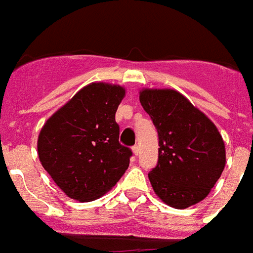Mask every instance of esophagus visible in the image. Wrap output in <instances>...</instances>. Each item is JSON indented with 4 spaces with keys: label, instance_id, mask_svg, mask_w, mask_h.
<instances>
[{
    "label": "esophagus",
    "instance_id": "obj_1",
    "mask_svg": "<svg viewBox=\"0 0 253 253\" xmlns=\"http://www.w3.org/2000/svg\"><path fill=\"white\" fill-rule=\"evenodd\" d=\"M132 152H133V154H135V156H139V154H140L139 145H133L132 146Z\"/></svg>",
    "mask_w": 253,
    "mask_h": 253
}]
</instances>
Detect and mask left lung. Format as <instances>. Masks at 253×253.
<instances>
[{"instance_id":"8db88e82","label":"left lung","mask_w":253,"mask_h":253,"mask_svg":"<svg viewBox=\"0 0 253 253\" xmlns=\"http://www.w3.org/2000/svg\"><path fill=\"white\" fill-rule=\"evenodd\" d=\"M140 103L158 131V163L148 173L163 202L186 209L205 199L225 167L216 126L175 90L140 91Z\"/></svg>"}]
</instances>
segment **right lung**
Wrapping results in <instances>:
<instances>
[{"label": "right lung", "mask_w": 253, "mask_h": 253, "mask_svg": "<svg viewBox=\"0 0 253 253\" xmlns=\"http://www.w3.org/2000/svg\"><path fill=\"white\" fill-rule=\"evenodd\" d=\"M125 88L87 84L54 113L38 136V157L55 184L72 199L99 198L126 172L132 156L120 143L117 108Z\"/></svg>", "instance_id": "obj_1"}]
</instances>
